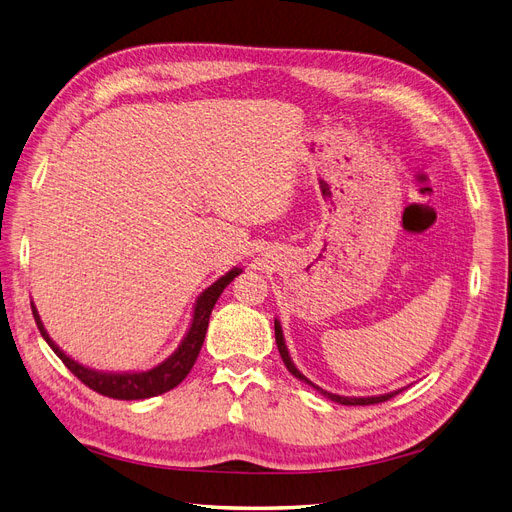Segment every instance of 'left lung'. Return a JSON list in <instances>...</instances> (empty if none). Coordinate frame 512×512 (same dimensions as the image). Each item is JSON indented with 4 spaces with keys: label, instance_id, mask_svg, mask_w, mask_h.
Instances as JSON below:
<instances>
[{
    "label": "left lung",
    "instance_id": "8db88e82",
    "mask_svg": "<svg viewBox=\"0 0 512 512\" xmlns=\"http://www.w3.org/2000/svg\"><path fill=\"white\" fill-rule=\"evenodd\" d=\"M274 333H276V346H278L280 358H282V363H285V367L289 369V373L295 375L299 382H304L306 386L314 388L316 392L327 396V399H331V401H335V403H342V405H375V403H384V401L392 399L394 394L401 392V390H394V392L377 394V396H344V394H333V392H329V390H323L320 386H316L314 382H310L308 377L295 367L293 358H291V354H289V348H287V344H285V335H282V327H280V320H278V318H274Z\"/></svg>",
    "mask_w": 512,
    "mask_h": 512
}]
</instances>
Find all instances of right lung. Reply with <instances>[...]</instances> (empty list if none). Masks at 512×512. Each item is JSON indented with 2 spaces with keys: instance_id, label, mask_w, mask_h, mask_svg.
I'll list each match as a JSON object with an SVG mask.
<instances>
[{
  "instance_id": "obj_1",
  "label": "right lung",
  "mask_w": 512,
  "mask_h": 512,
  "mask_svg": "<svg viewBox=\"0 0 512 512\" xmlns=\"http://www.w3.org/2000/svg\"><path fill=\"white\" fill-rule=\"evenodd\" d=\"M238 274H242V268H232L230 272L219 276L211 287H206L198 295L196 304H194V312H192V320H189V327L181 339V344L177 346V350L170 356H166L162 363L154 365L151 369H143V371H101V369H92V367L78 363L65 350L56 346L54 339L48 335L42 318H40V312H37L33 301H31V310H33L35 325H37V329H40L42 337L46 339V344L54 350L56 356L61 358L65 367L88 388H92L94 392H99L103 396H109V399H118V401L151 399V396L164 394L168 390H173L175 386H179L187 377V373L192 371L196 358L200 354V348L204 344L208 318H211V312L217 304V299L223 293V289L230 285V282Z\"/></svg>"
}]
</instances>
